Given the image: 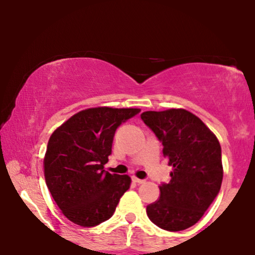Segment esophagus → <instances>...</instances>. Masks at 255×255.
Segmentation results:
<instances>
[{
	"label": "esophagus",
	"instance_id": "esophagus-1",
	"mask_svg": "<svg viewBox=\"0 0 255 255\" xmlns=\"http://www.w3.org/2000/svg\"><path fill=\"white\" fill-rule=\"evenodd\" d=\"M131 181H133L134 183H137V184L145 182V180H140V178H137V177H131Z\"/></svg>",
	"mask_w": 255,
	"mask_h": 255
}]
</instances>
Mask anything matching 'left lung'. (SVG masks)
<instances>
[{
	"label": "left lung",
	"mask_w": 255,
	"mask_h": 255,
	"mask_svg": "<svg viewBox=\"0 0 255 255\" xmlns=\"http://www.w3.org/2000/svg\"><path fill=\"white\" fill-rule=\"evenodd\" d=\"M141 120L162 142L172 166L170 182L160 184V197L146 213L160 229H187L203 217L221 189V145L200 119L184 109L145 111Z\"/></svg>",
	"instance_id": "1"
}]
</instances>
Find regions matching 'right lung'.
Masks as SVG:
<instances>
[{"label": "right lung", "instance_id": "obj_1", "mask_svg": "<svg viewBox=\"0 0 255 255\" xmlns=\"http://www.w3.org/2000/svg\"><path fill=\"white\" fill-rule=\"evenodd\" d=\"M139 109L92 108L80 111L52 133L44 158L48 189L73 223L96 227L115 212L129 188L128 175L104 170L115 131Z\"/></svg>", "mask_w": 255, "mask_h": 255}]
</instances>
